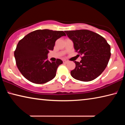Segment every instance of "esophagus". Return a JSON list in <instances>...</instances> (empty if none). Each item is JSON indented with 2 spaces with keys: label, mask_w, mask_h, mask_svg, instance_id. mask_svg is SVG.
I'll use <instances>...</instances> for the list:
<instances>
[{
  "label": "esophagus",
  "mask_w": 125,
  "mask_h": 125,
  "mask_svg": "<svg viewBox=\"0 0 125 125\" xmlns=\"http://www.w3.org/2000/svg\"><path fill=\"white\" fill-rule=\"evenodd\" d=\"M63 63H65V64H66V63H68V61H66V60H63Z\"/></svg>",
  "instance_id": "esophagus-1"
}]
</instances>
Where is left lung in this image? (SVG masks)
<instances>
[{"mask_svg": "<svg viewBox=\"0 0 125 125\" xmlns=\"http://www.w3.org/2000/svg\"><path fill=\"white\" fill-rule=\"evenodd\" d=\"M73 41L76 52L81 55L80 62L71 74L76 80L88 82L96 79L105 70L111 57L110 45L104 37L94 31L81 29L66 31Z\"/></svg>", "mask_w": 125, "mask_h": 125, "instance_id": "1", "label": "left lung"}]
</instances>
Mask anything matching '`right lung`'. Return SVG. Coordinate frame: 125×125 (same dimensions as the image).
<instances>
[{
	"mask_svg": "<svg viewBox=\"0 0 125 125\" xmlns=\"http://www.w3.org/2000/svg\"><path fill=\"white\" fill-rule=\"evenodd\" d=\"M66 35L63 31L38 29L31 31L20 40L14 51L18 68L30 82L43 84L54 78L62 61L49 62L47 54L53 50L55 42Z\"/></svg>",
	"mask_w": 125,
	"mask_h": 125,
	"instance_id": "right-lung-1",
	"label": "right lung"
}]
</instances>
